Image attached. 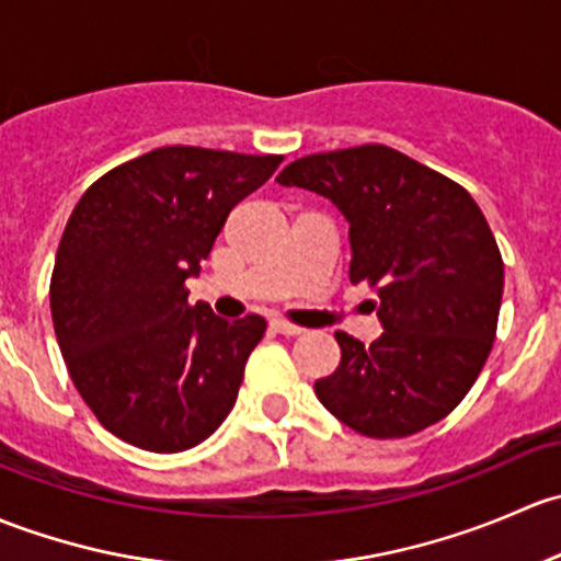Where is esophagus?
I'll return each instance as SVG.
<instances>
[{"instance_id": "obj_1", "label": "esophagus", "mask_w": 561, "mask_h": 561, "mask_svg": "<svg viewBox=\"0 0 561 561\" xmlns=\"http://www.w3.org/2000/svg\"><path fill=\"white\" fill-rule=\"evenodd\" d=\"M270 327H273L275 332L286 334V337H297V334L305 332L302 327H297V323H288V321H283V319H273V323H270Z\"/></svg>"}]
</instances>
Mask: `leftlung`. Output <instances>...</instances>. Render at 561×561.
<instances>
[{
    "label": "left lung",
    "instance_id": "obj_1",
    "mask_svg": "<svg viewBox=\"0 0 561 561\" xmlns=\"http://www.w3.org/2000/svg\"><path fill=\"white\" fill-rule=\"evenodd\" d=\"M275 181L327 196L348 221L351 283L367 280L383 334L334 332L340 367L321 405L354 432L408 437L465 400L492 351L502 256L481 207L451 178L389 146L313 153Z\"/></svg>",
    "mask_w": 561,
    "mask_h": 561
}]
</instances>
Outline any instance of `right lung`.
Instances as JSON below:
<instances>
[{
	"mask_svg": "<svg viewBox=\"0 0 561 561\" xmlns=\"http://www.w3.org/2000/svg\"><path fill=\"white\" fill-rule=\"evenodd\" d=\"M283 156L167 146L115 167L69 216L50 316L75 389L100 424L156 454L199 446L234 408L262 316L218 319L186 280L229 213Z\"/></svg>",
	"mask_w": 561,
	"mask_h": 561,
	"instance_id": "1",
	"label": "right lung"
}]
</instances>
